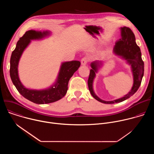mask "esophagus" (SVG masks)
Listing matches in <instances>:
<instances>
[{
	"mask_svg": "<svg viewBox=\"0 0 154 154\" xmlns=\"http://www.w3.org/2000/svg\"><path fill=\"white\" fill-rule=\"evenodd\" d=\"M88 58L87 57H83V58H82L81 60V64L82 65H86L88 62Z\"/></svg>",
	"mask_w": 154,
	"mask_h": 154,
	"instance_id": "obj_1",
	"label": "esophagus"
}]
</instances>
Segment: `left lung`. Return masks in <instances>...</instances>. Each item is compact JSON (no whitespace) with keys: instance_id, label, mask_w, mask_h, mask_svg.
Instances as JSON below:
<instances>
[{"instance_id":"8db88e82","label":"left lung","mask_w":154,"mask_h":154,"mask_svg":"<svg viewBox=\"0 0 154 154\" xmlns=\"http://www.w3.org/2000/svg\"><path fill=\"white\" fill-rule=\"evenodd\" d=\"M121 37L115 43L114 48V52L115 54L121 56L127 62L131 65V71L134 76V84L130 91L124 96L123 97L112 100L105 101L99 98L94 93L93 88L94 79L96 76L100 65L102 64L101 61H94L91 64V69L90 75L88 80L89 90L93 97L97 100L107 104L121 102L133 96L138 90L141 85L142 79L144 75V62L141 58V53L140 48L137 45L135 41V36L131 30L127 27L121 28Z\"/></svg>"}]
</instances>
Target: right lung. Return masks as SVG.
Returning <instances> with one entry per match:
<instances>
[{
  "label": "right lung",
  "instance_id": "1",
  "mask_svg": "<svg viewBox=\"0 0 154 154\" xmlns=\"http://www.w3.org/2000/svg\"><path fill=\"white\" fill-rule=\"evenodd\" d=\"M49 34L50 32L48 31L41 32L31 30L26 32L17 41L10 58V74L13 83L22 96L38 104L52 103L63 97L67 93L69 79L80 66L79 61L63 63L55 83L46 90H30L26 88L21 83L18 76L17 67L22 54L29 45L31 40L42 39Z\"/></svg>",
  "mask_w": 154,
  "mask_h": 154
}]
</instances>
